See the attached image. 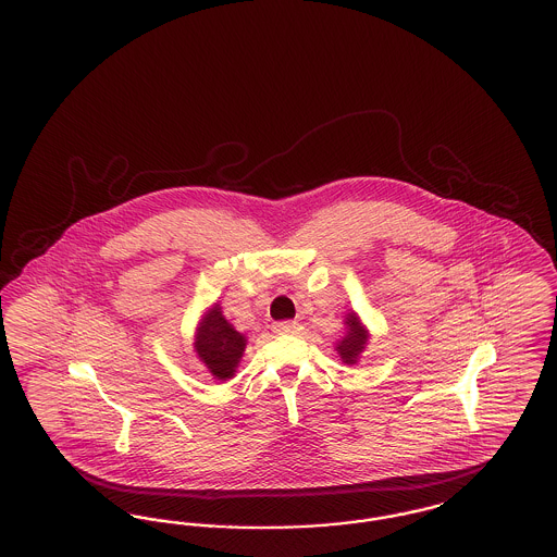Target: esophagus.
Instances as JSON below:
<instances>
[{
	"label": "esophagus",
	"mask_w": 557,
	"mask_h": 557,
	"mask_svg": "<svg viewBox=\"0 0 557 557\" xmlns=\"http://www.w3.org/2000/svg\"><path fill=\"white\" fill-rule=\"evenodd\" d=\"M271 327L275 334H290L296 330V321H275Z\"/></svg>",
	"instance_id": "34e87169"
}]
</instances>
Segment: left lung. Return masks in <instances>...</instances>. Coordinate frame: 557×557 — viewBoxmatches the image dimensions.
I'll list each match as a JSON object with an SVG mask.
<instances>
[{
    "label": "left lung",
    "mask_w": 557,
    "mask_h": 557,
    "mask_svg": "<svg viewBox=\"0 0 557 557\" xmlns=\"http://www.w3.org/2000/svg\"><path fill=\"white\" fill-rule=\"evenodd\" d=\"M345 323L346 334L338 341L336 350H338L343 363H346V366H355L357 359H359V355L363 352V348H366L368 341H370V334H368V330L363 327L361 319L357 318V313H348Z\"/></svg>",
    "instance_id": "1"
}]
</instances>
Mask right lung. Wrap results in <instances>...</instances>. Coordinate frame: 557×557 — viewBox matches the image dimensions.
<instances>
[{"label":"right lung","instance_id":"add662e5","mask_svg":"<svg viewBox=\"0 0 557 557\" xmlns=\"http://www.w3.org/2000/svg\"><path fill=\"white\" fill-rule=\"evenodd\" d=\"M194 348L216 380H227L238 368L246 348V336L223 318L221 307L214 302L198 325Z\"/></svg>","mask_w":557,"mask_h":557}]
</instances>
